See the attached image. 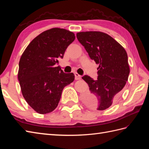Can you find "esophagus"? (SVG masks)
<instances>
[{
  "label": "esophagus",
  "mask_w": 149,
  "mask_h": 149,
  "mask_svg": "<svg viewBox=\"0 0 149 149\" xmlns=\"http://www.w3.org/2000/svg\"><path fill=\"white\" fill-rule=\"evenodd\" d=\"M74 75H75V80H79V79H81V76L80 75H79L77 73H75Z\"/></svg>",
  "instance_id": "esophagus-1"
}]
</instances>
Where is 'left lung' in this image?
I'll return each mask as SVG.
<instances>
[{
	"mask_svg": "<svg viewBox=\"0 0 149 149\" xmlns=\"http://www.w3.org/2000/svg\"><path fill=\"white\" fill-rule=\"evenodd\" d=\"M77 38L90 58L99 64L97 80L86 75L82 77L90 88L83 99L91 108L106 109L119 99L128 80L130 70L127 52L111 36L102 32H80Z\"/></svg>",
	"mask_w": 149,
	"mask_h": 149,
	"instance_id": "obj_1",
	"label": "left lung"
}]
</instances>
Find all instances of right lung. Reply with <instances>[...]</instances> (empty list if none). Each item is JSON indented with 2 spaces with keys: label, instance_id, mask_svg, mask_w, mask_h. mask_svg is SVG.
<instances>
[{
  "label": "right lung",
  "instance_id": "1",
  "mask_svg": "<svg viewBox=\"0 0 149 149\" xmlns=\"http://www.w3.org/2000/svg\"><path fill=\"white\" fill-rule=\"evenodd\" d=\"M75 38L70 31L52 28L36 36L22 54L18 79L25 100L37 113L54 110L63 90L74 81L73 73L66 74L55 65Z\"/></svg>",
  "mask_w": 149,
  "mask_h": 149
}]
</instances>
